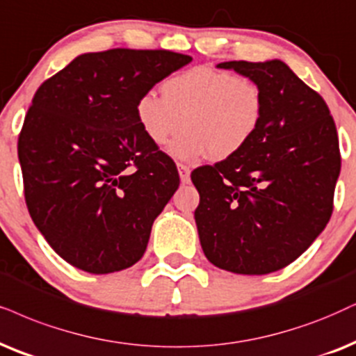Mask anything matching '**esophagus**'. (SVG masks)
I'll return each mask as SVG.
<instances>
[{
  "label": "esophagus",
  "instance_id": "34e87169",
  "mask_svg": "<svg viewBox=\"0 0 356 356\" xmlns=\"http://www.w3.org/2000/svg\"><path fill=\"white\" fill-rule=\"evenodd\" d=\"M177 169H179V175H181V182L188 184V181H191V168L186 164H177Z\"/></svg>",
  "mask_w": 356,
  "mask_h": 356
}]
</instances>
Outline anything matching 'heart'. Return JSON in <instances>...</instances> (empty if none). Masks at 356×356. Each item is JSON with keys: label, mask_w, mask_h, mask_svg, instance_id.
I'll list each match as a JSON object with an SVG mask.
<instances>
[{"label": "heart", "mask_w": 356, "mask_h": 356, "mask_svg": "<svg viewBox=\"0 0 356 356\" xmlns=\"http://www.w3.org/2000/svg\"><path fill=\"white\" fill-rule=\"evenodd\" d=\"M263 113L264 93L254 79L209 65L172 75L163 95L149 90L134 105L139 129L154 146L165 145L182 120L186 131L168 152L186 163L238 154L258 131Z\"/></svg>", "instance_id": "obj_1"}]
</instances>
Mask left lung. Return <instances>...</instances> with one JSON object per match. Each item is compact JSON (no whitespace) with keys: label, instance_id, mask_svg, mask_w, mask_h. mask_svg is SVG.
Masks as SVG:
<instances>
[{"label":"left lung","instance_id":"obj_1","mask_svg":"<svg viewBox=\"0 0 356 356\" xmlns=\"http://www.w3.org/2000/svg\"><path fill=\"white\" fill-rule=\"evenodd\" d=\"M254 79L264 113L238 154L192 172L202 250L236 274H269L296 261L328 223L340 174L339 136L323 98L282 60L222 62Z\"/></svg>","mask_w":356,"mask_h":356}]
</instances>
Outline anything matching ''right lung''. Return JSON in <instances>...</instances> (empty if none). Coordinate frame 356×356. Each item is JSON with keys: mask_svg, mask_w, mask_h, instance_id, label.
<instances>
[{"mask_svg": "<svg viewBox=\"0 0 356 356\" xmlns=\"http://www.w3.org/2000/svg\"><path fill=\"white\" fill-rule=\"evenodd\" d=\"M191 60L170 51L88 52L35 92L17 141L26 205L72 266L108 274L145 254L179 174L139 129L134 105Z\"/></svg>", "mask_w": 356, "mask_h": 356, "instance_id": "right-lung-1", "label": "right lung"}]
</instances>
